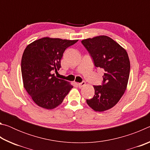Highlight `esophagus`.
<instances>
[{"instance_id":"esophagus-1","label":"esophagus","mask_w":150,"mask_h":150,"mask_svg":"<svg viewBox=\"0 0 150 150\" xmlns=\"http://www.w3.org/2000/svg\"><path fill=\"white\" fill-rule=\"evenodd\" d=\"M85 85H86V83L85 82V81H83V82L78 83V86H79V87L80 88L84 87V86H85Z\"/></svg>"}]
</instances>
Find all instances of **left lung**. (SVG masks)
I'll use <instances>...</instances> for the list:
<instances>
[{
  "instance_id": "left-lung-1",
  "label": "left lung",
  "mask_w": 150,
  "mask_h": 150,
  "mask_svg": "<svg viewBox=\"0 0 150 150\" xmlns=\"http://www.w3.org/2000/svg\"><path fill=\"white\" fill-rule=\"evenodd\" d=\"M94 64L104 71L102 85L93 86L95 95L87 103L96 112H103L115 106L128 85L130 63L125 49L106 35L81 41Z\"/></svg>"
}]
</instances>
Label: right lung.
<instances>
[{"label": "right lung", "mask_w": 150, "mask_h": 150, "mask_svg": "<svg viewBox=\"0 0 150 150\" xmlns=\"http://www.w3.org/2000/svg\"><path fill=\"white\" fill-rule=\"evenodd\" d=\"M77 42L45 37L33 42L25 49L21 62L24 87L40 107H57L73 87L53 72L60 69L65 50Z\"/></svg>", "instance_id": "obj_1"}]
</instances>
